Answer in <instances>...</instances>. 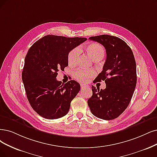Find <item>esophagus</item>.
Here are the masks:
<instances>
[{
	"label": "esophagus",
	"mask_w": 157,
	"mask_h": 157,
	"mask_svg": "<svg viewBox=\"0 0 157 157\" xmlns=\"http://www.w3.org/2000/svg\"><path fill=\"white\" fill-rule=\"evenodd\" d=\"M86 87H89V85H86V84H81V88H82V89L86 88Z\"/></svg>",
	"instance_id": "34e87169"
}]
</instances>
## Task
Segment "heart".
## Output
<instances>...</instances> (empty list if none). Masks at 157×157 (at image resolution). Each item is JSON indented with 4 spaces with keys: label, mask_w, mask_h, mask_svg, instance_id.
<instances>
[{
    "label": "heart",
    "mask_w": 157,
    "mask_h": 157,
    "mask_svg": "<svg viewBox=\"0 0 157 157\" xmlns=\"http://www.w3.org/2000/svg\"><path fill=\"white\" fill-rule=\"evenodd\" d=\"M85 50L94 60L102 59L105 55V50L103 46L96 43H91L85 47ZM79 56V51L78 48H74L70 51L67 57V61L69 65H74L76 63ZM94 72L92 70L78 69L73 73L75 79L78 82H84L90 78Z\"/></svg>",
    "instance_id": "1"
}]
</instances>
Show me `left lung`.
Returning a JSON list of instances; mask_svg holds the SVG:
<instances>
[{"label": "left lung", "mask_w": 157, "mask_h": 157, "mask_svg": "<svg viewBox=\"0 0 157 157\" xmlns=\"http://www.w3.org/2000/svg\"><path fill=\"white\" fill-rule=\"evenodd\" d=\"M89 39L105 47L107 58L95 79V82L105 81L106 88L100 90L92 85L88 105L97 118L113 120L128 107L134 93L137 80L135 57L129 46L117 37L101 35Z\"/></svg>", "instance_id": "1"}]
</instances>
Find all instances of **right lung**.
Here are the masks:
<instances>
[{
  "mask_svg": "<svg viewBox=\"0 0 157 157\" xmlns=\"http://www.w3.org/2000/svg\"><path fill=\"white\" fill-rule=\"evenodd\" d=\"M86 40L48 35L28 51L22 79L29 103L40 117L54 120L68 113L80 85L74 80L62 83L56 79L57 72L68 66L70 51Z\"/></svg>",
  "mask_w": 157,
  "mask_h": 157,
  "instance_id": "right-lung-1",
  "label": "right lung"
}]
</instances>
